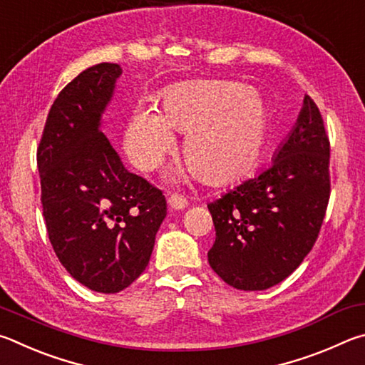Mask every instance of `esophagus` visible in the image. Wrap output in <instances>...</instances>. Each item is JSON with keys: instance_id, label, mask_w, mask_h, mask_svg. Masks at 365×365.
<instances>
[{"instance_id": "esophagus-1", "label": "esophagus", "mask_w": 365, "mask_h": 365, "mask_svg": "<svg viewBox=\"0 0 365 365\" xmlns=\"http://www.w3.org/2000/svg\"><path fill=\"white\" fill-rule=\"evenodd\" d=\"M168 207L171 210H176V212H178V210L187 208V200L181 195H171L168 199Z\"/></svg>"}]
</instances>
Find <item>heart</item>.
<instances>
[{
	"mask_svg": "<svg viewBox=\"0 0 365 365\" xmlns=\"http://www.w3.org/2000/svg\"><path fill=\"white\" fill-rule=\"evenodd\" d=\"M186 133L182 153L202 179L222 184L244 176L263 150L267 113L263 99L240 83H189L173 86L160 99V113L139 106L125 131V149L143 171L162 165Z\"/></svg>",
	"mask_w": 365,
	"mask_h": 365,
	"instance_id": "1",
	"label": "heart"
}]
</instances>
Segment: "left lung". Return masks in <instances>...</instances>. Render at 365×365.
<instances>
[{
    "instance_id": "left-lung-1",
    "label": "left lung",
    "mask_w": 365,
    "mask_h": 365,
    "mask_svg": "<svg viewBox=\"0 0 365 365\" xmlns=\"http://www.w3.org/2000/svg\"><path fill=\"white\" fill-rule=\"evenodd\" d=\"M329 158L322 115L304 96L272 163L208 203L216 231L208 263L226 284L266 290L303 263L327 210Z\"/></svg>"
}]
</instances>
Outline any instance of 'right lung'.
<instances>
[{
  "instance_id": "add662e5",
  "label": "right lung",
  "mask_w": 365,
  "mask_h": 365,
  "mask_svg": "<svg viewBox=\"0 0 365 365\" xmlns=\"http://www.w3.org/2000/svg\"><path fill=\"white\" fill-rule=\"evenodd\" d=\"M118 63L73 78L51 107L36 162L43 216L57 258L89 290L117 293L149 264L166 200L123 162L106 134Z\"/></svg>"
}]
</instances>
